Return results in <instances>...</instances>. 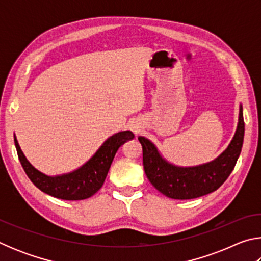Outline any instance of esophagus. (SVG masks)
I'll return each mask as SVG.
<instances>
[{
    "label": "esophagus",
    "instance_id": "34e87169",
    "mask_svg": "<svg viewBox=\"0 0 261 261\" xmlns=\"http://www.w3.org/2000/svg\"><path fill=\"white\" fill-rule=\"evenodd\" d=\"M132 130H134L136 134H137V132L140 130V126L138 124H134V126H132Z\"/></svg>",
    "mask_w": 261,
    "mask_h": 261
}]
</instances>
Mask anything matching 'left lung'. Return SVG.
Listing matches in <instances>:
<instances>
[{
  "label": "left lung",
  "mask_w": 261,
  "mask_h": 261,
  "mask_svg": "<svg viewBox=\"0 0 261 261\" xmlns=\"http://www.w3.org/2000/svg\"><path fill=\"white\" fill-rule=\"evenodd\" d=\"M143 147L144 170L158 191L171 199H193L218 190L235 167L244 140L243 107L240 105L238 123L228 147L218 158L198 166H176L165 159L151 140L138 137Z\"/></svg>",
  "instance_id": "obj_1"
}]
</instances>
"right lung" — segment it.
<instances>
[{"label":"right lung","instance_id":"obj_1","mask_svg":"<svg viewBox=\"0 0 261 261\" xmlns=\"http://www.w3.org/2000/svg\"><path fill=\"white\" fill-rule=\"evenodd\" d=\"M14 138L19 161L35 187L59 199L83 200L92 197L101 189L117 149L127 140L134 139L135 135L130 130H125L110 136L84 165L69 173L54 176L38 170L21 151L16 135Z\"/></svg>","mask_w":261,"mask_h":261}]
</instances>
